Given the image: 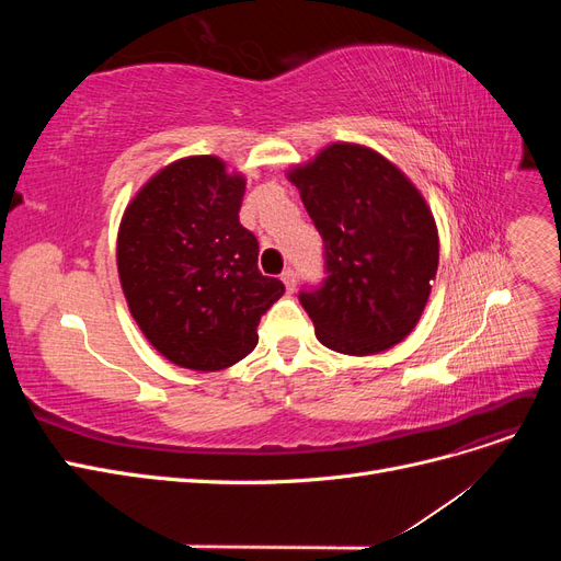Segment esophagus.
<instances>
[{
    "label": "esophagus",
    "mask_w": 561,
    "mask_h": 561,
    "mask_svg": "<svg viewBox=\"0 0 561 561\" xmlns=\"http://www.w3.org/2000/svg\"><path fill=\"white\" fill-rule=\"evenodd\" d=\"M280 280L285 283V290H287V293H295V287H297V274H295L293 268H285Z\"/></svg>",
    "instance_id": "obj_1"
}]
</instances>
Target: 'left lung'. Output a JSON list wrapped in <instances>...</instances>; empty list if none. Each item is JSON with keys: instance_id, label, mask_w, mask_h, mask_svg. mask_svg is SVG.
I'll list each match as a JSON object with an SVG mask.
<instances>
[{"instance_id": "obj_1", "label": "left lung", "mask_w": 561, "mask_h": 561, "mask_svg": "<svg viewBox=\"0 0 561 561\" xmlns=\"http://www.w3.org/2000/svg\"><path fill=\"white\" fill-rule=\"evenodd\" d=\"M325 241L328 278L299 301L322 346L375 355L400 344L426 309L439 262L431 206L379 151L332 142L287 171Z\"/></svg>"}]
</instances>
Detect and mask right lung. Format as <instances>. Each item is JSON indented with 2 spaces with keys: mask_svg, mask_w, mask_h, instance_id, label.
<instances>
[{
  "mask_svg": "<svg viewBox=\"0 0 561 561\" xmlns=\"http://www.w3.org/2000/svg\"><path fill=\"white\" fill-rule=\"evenodd\" d=\"M245 178L219 157L163 165L130 198L116 268L130 316L165 360L227 369L257 346L262 313L280 299L257 268V239L239 222Z\"/></svg>",
  "mask_w": 561,
  "mask_h": 561,
  "instance_id": "add662e5",
  "label": "right lung"
}]
</instances>
